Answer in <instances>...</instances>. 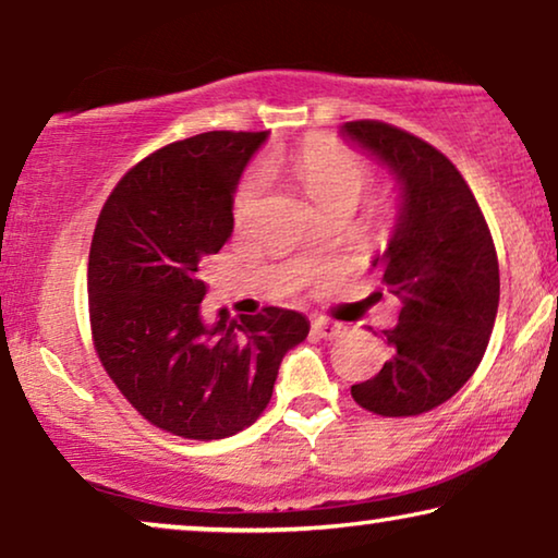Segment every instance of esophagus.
<instances>
[{"instance_id":"1","label":"esophagus","mask_w":558,"mask_h":558,"mask_svg":"<svg viewBox=\"0 0 558 558\" xmlns=\"http://www.w3.org/2000/svg\"><path fill=\"white\" fill-rule=\"evenodd\" d=\"M311 331H313V336H316V339L331 341L341 333V324H333V320H326V318H316V320H313Z\"/></svg>"}]
</instances>
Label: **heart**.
Listing matches in <instances>:
<instances>
[{
  "label": "heart",
  "mask_w": 558,
  "mask_h": 558,
  "mask_svg": "<svg viewBox=\"0 0 558 558\" xmlns=\"http://www.w3.org/2000/svg\"><path fill=\"white\" fill-rule=\"evenodd\" d=\"M278 163H288L301 179L303 190L308 197L324 207L331 202H359L368 184V167L366 161L341 144L339 138L324 136V133H313V136L303 138L301 144L290 148L288 154H270L265 159V167L272 171ZM265 192V171L250 169L245 179L238 186L234 194V219L238 225H245L253 209L257 207Z\"/></svg>",
  "instance_id": "b5f03b06"
}]
</instances>
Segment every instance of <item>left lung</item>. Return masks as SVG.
<instances>
[{
  "label": "left lung",
  "instance_id": "1",
  "mask_svg": "<svg viewBox=\"0 0 558 558\" xmlns=\"http://www.w3.org/2000/svg\"><path fill=\"white\" fill-rule=\"evenodd\" d=\"M341 133L402 190L395 234L374 260L384 293L402 301L384 331L391 356L351 397L381 417H414L458 395L483 361L500 298L496 245L468 182L433 144L384 121H349Z\"/></svg>",
  "mask_w": 558,
  "mask_h": 558
}]
</instances>
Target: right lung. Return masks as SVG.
Returning <instances> with one entry per match:
<instances>
[{
    "instance_id": "obj_1",
    "label": "right lung",
    "mask_w": 558,
    "mask_h": 558,
    "mask_svg": "<svg viewBox=\"0 0 558 558\" xmlns=\"http://www.w3.org/2000/svg\"><path fill=\"white\" fill-rule=\"evenodd\" d=\"M265 131L174 141L125 171L100 209L88 257L93 347L146 422L222 439L268 407L282 356L308 336L301 313L219 311L204 324L207 260L232 238V194Z\"/></svg>"
}]
</instances>
